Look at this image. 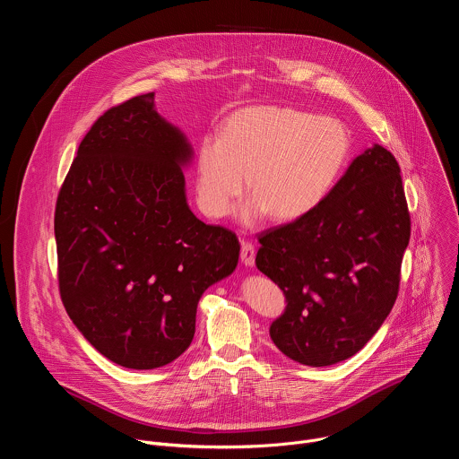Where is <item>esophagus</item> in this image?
I'll list each match as a JSON object with an SVG mask.
<instances>
[{
    "mask_svg": "<svg viewBox=\"0 0 459 459\" xmlns=\"http://www.w3.org/2000/svg\"><path fill=\"white\" fill-rule=\"evenodd\" d=\"M241 261L247 267H252L255 261V248L252 241H241Z\"/></svg>",
    "mask_w": 459,
    "mask_h": 459,
    "instance_id": "34e87169",
    "label": "esophagus"
}]
</instances>
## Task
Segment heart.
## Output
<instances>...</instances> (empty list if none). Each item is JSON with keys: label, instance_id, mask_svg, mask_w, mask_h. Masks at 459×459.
Listing matches in <instances>:
<instances>
[{"label": "heart", "instance_id": "b5f03b06", "mask_svg": "<svg viewBox=\"0 0 459 459\" xmlns=\"http://www.w3.org/2000/svg\"><path fill=\"white\" fill-rule=\"evenodd\" d=\"M351 152L345 125L280 105L247 107L227 117L221 136H205L195 158V195L209 218H225L248 188L245 221L273 214L292 221L331 192Z\"/></svg>", "mask_w": 459, "mask_h": 459}]
</instances>
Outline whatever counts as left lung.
Here are the masks:
<instances>
[{"label":"left lung","mask_w":459,"mask_h":459,"mask_svg":"<svg viewBox=\"0 0 459 459\" xmlns=\"http://www.w3.org/2000/svg\"><path fill=\"white\" fill-rule=\"evenodd\" d=\"M257 239L255 267L287 303L271 325L274 345L308 367L354 356L400 292L411 212L396 158L374 145L312 212Z\"/></svg>","instance_id":"left-lung-1"}]
</instances>
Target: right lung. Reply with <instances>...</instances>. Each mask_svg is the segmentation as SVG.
Segmentation results:
<instances>
[{
  "mask_svg": "<svg viewBox=\"0 0 459 459\" xmlns=\"http://www.w3.org/2000/svg\"><path fill=\"white\" fill-rule=\"evenodd\" d=\"M190 154L154 110V92L140 94L94 121L57 194L63 307L98 352L126 368L181 356L202 294L238 265L236 234L186 205Z\"/></svg>",
  "mask_w": 459,
  "mask_h": 459,
  "instance_id": "add662e5",
  "label": "right lung"
}]
</instances>
